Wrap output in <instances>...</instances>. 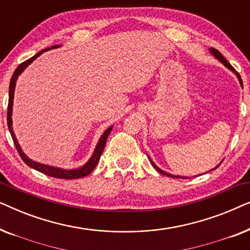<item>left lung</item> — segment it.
<instances>
[{"mask_svg": "<svg viewBox=\"0 0 250 250\" xmlns=\"http://www.w3.org/2000/svg\"><path fill=\"white\" fill-rule=\"evenodd\" d=\"M210 51H211V53H213V54H214V56H215V57H216V58H217V59H218V60H220V61H221V62L224 64V66H227V67L229 68V69H231L232 71H235V70H234V68H233V67H232V66H231V64H230V62H228V60H227V59H225V58H224L223 56H222V53L220 52V51H218V50H216V49H214V47H211V49H210ZM235 74H237V76H238V78H239V81H240V83H241V85H242V81H241V77H240V75H239L238 73H235ZM150 162H151V164H152V166H153V167H155V168H156L157 170H158V172H159L160 174H163V175H166V176H170V177H175V179H184V177H182V176H174V175H170V174H167L166 172H164V170H162V169H160V168H158V167H157V166L155 165V164H153V163H152V160H150ZM217 167H218V166H217ZM215 168H216V167H215Z\"/></svg>", "mask_w": 250, "mask_h": 250, "instance_id": "obj_1", "label": "left lung"}]
</instances>
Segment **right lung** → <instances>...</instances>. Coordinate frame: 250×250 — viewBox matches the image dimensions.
I'll list each match as a JSON object with an SVG mask.
<instances>
[{
	"mask_svg": "<svg viewBox=\"0 0 250 250\" xmlns=\"http://www.w3.org/2000/svg\"><path fill=\"white\" fill-rule=\"evenodd\" d=\"M56 47H59V45H56V46H52V49H56ZM50 49H45L43 51H41L35 56L30 58V59L23 61L22 63H20L18 68L15 70V73H13L12 77H11V81H10V86H9V104H8V115H6V121H8V127H9V131H10V134L12 136V140H13V143H15L16 146V149L17 151H18L19 156L21 157V159L25 162L26 165H28L29 167H32V168L39 170V172L45 174V175H49V176H52V177H57V179H66V180H74V179H80V177H84L90 174L92 170L94 169V167L97 166V164L99 163V160H100V157L102 155V151H104V146H105V142H107V139L109 134H110L112 127H109L107 131H105L104 134H102L100 141L97 145V148H95L93 155H92L91 159L88 160V162L85 164L83 167H81V168L78 169H73V170H66V169H60V168H56V167H52V166H47V165H43V164H40V163H36V162H33V160H30L29 158H27L25 153L21 151V148H20L18 141H17L16 136H15V133L12 131V121H11V114H12V104H13V92H15V86H16V81L18 76L20 75V73L25 69V68L28 66L29 63H32L34 60L36 59L37 57L40 56L41 53L44 52V51H47Z\"/></svg>",
	"mask_w": 250,
	"mask_h": 250,
	"instance_id": "right-lung-1",
	"label": "right lung"
}]
</instances>
